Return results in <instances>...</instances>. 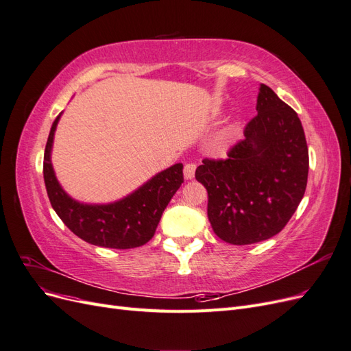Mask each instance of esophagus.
<instances>
[{
	"instance_id": "34e87169",
	"label": "esophagus",
	"mask_w": 351,
	"mask_h": 351,
	"mask_svg": "<svg viewBox=\"0 0 351 351\" xmlns=\"http://www.w3.org/2000/svg\"><path fill=\"white\" fill-rule=\"evenodd\" d=\"M196 171V165L195 164H186L184 165V178L186 180H192L195 177Z\"/></svg>"
}]
</instances>
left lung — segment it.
<instances>
[{
  "mask_svg": "<svg viewBox=\"0 0 351 351\" xmlns=\"http://www.w3.org/2000/svg\"><path fill=\"white\" fill-rule=\"evenodd\" d=\"M256 111L228 156L205 158L195 174L208 190L212 230L237 246L278 234L303 199L309 173L297 112L267 84L259 88Z\"/></svg>",
  "mask_w": 351,
  "mask_h": 351,
  "instance_id": "1",
  "label": "left lung"
}]
</instances>
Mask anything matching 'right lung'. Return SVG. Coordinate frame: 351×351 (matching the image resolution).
<instances>
[{"label":"right lung","instance_id":"add662e5","mask_svg":"<svg viewBox=\"0 0 351 351\" xmlns=\"http://www.w3.org/2000/svg\"><path fill=\"white\" fill-rule=\"evenodd\" d=\"M60 115L52 123L44 154V180L52 208L82 240L110 249H133L149 241L169 200L184 182L183 164L152 177L127 197L108 205H86L71 199L58 184L51 164L52 141Z\"/></svg>","mask_w":351,"mask_h":351}]
</instances>
